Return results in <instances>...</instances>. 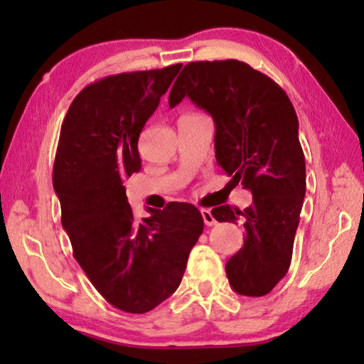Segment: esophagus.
I'll return each instance as SVG.
<instances>
[{"label": "esophagus", "mask_w": 364, "mask_h": 364, "mask_svg": "<svg viewBox=\"0 0 364 364\" xmlns=\"http://www.w3.org/2000/svg\"><path fill=\"white\" fill-rule=\"evenodd\" d=\"M200 213H202V218H204V223L207 226H213L215 223H217V220L213 218V215L210 210H208V208H202Z\"/></svg>", "instance_id": "esophagus-1"}]
</instances>
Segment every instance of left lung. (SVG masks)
Returning <instances> with one entry per match:
<instances>
[{
  "label": "left lung",
  "mask_w": 364,
  "mask_h": 364,
  "mask_svg": "<svg viewBox=\"0 0 364 364\" xmlns=\"http://www.w3.org/2000/svg\"><path fill=\"white\" fill-rule=\"evenodd\" d=\"M189 97L215 122V157L252 193L244 210L220 205L217 221L241 223L244 245L226 263L231 287L262 297L284 278L306 189L299 119L278 83L236 59L184 65L170 91L175 107Z\"/></svg>",
  "instance_id": "left-lung-1"
}]
</instances>
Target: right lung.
Returning a JSON list of instances; mask_svg holds the SVG:
<instances>
[{
	"mask_svg": "<svg viewBox=\"0 0 364 364\" xmlns=\"http://www.w3.org/2000/svg\"><path fill=\"white\" fill-rule=\"evenodd\" d=\"M181 64L110 75L83 88L60 128L53 186L73 257L110 305L147 313L180 286L204 231L193 204L136 220L123 181L141 168L139 133Z\"/></svg>",
	"mask_w": 364,
	"mask_h": 364,
	"instance_id": "right-lung-1",
	"label": "right lung"
}]
</instances>
